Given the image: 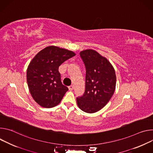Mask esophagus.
Listing matches in <instances>:
<instances>
[{
	"label": "esophagus",
	"mask_w": 153,
	"mask_h": 153,
	"mask_svg": "<svg viewBox=\"0 0 153 153\" xmlns=\"http://www.w3.org/2000/svg\"><path fill=\"white\" fill-rule=\"evenodd\" d=\"M74 86L73 85H71V86H69V89L70 90V91H72L73 89H74Z\"/></svg>",
	"instance_id": "obj_1"
}]
</instances>
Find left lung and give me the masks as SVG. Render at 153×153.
I'll return each instance as SVG.
<instances>
[{
  "instance_id": "obj_1",
  "label": "left lung",
  "mask_w": 153,
  "mask_h": 153,
  "mask_svg": "<svg viewBox=\"0 0 153 153\" xmlns=\"http://www.w3.org/2000/svg\"><path fill=\"white\" fill-rule=\"evenodd\" d=\"M86 68L85 91L76 98L78 107L87 113L96 112L103 108L114 93L116 76L108 60L94 50L79 53Z\"/></svg>"
}]
</instances>
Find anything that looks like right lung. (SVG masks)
Masks as SVG:
<instances>
[{"mask_svg": "<svg viewBox=\"0 0 153 153\" xmlns=\"http://www.w3.org/2000/svg\"><path fill=\"white\" fill-rule=\"evenodd\" d=\"M75 55L72 51L52 45L40 51L30 62L27 81L30 92L38 105L50 108L61 102L69 89L62 84L58 68Z\"/></svg>", "mask_w": 153, "mask_h": 153, "instance_id": "1", "label": "right lung"}]
</instances>
